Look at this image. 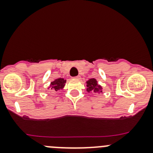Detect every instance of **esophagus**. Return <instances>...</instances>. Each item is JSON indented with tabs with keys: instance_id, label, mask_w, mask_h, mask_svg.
<instances>
[{
	"instance_id": "1",
	"label": "esophagus",
	"mask_w": 153,
	"mask_h": 153,
	"mask_svg": "<svg viewBox=\"0 0 153 153\" xmlns=\"http://www.w3.org/2000/svg\"><path fill=\"white\" fill-rule=\"evenodd\" d=\"M75 79H80V78H81V76H80V75H78V76H75Z\"/></svg>"
}]
</instances>
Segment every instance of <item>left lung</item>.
Returning a JSON list of instances; mask_svg holds the SVG:
<instances>
[{
	"label": "left lung",
	"instance_id": "1",
	"mask_svg": "<svg viewBox=\"0 0 153 153\" xmlns=\"http://www.w3.org/2000/svg\"><path fill=\"white\" fill-rule=\"evenodd\" d=\"M86 91L88 92L94 93H101L102 92V86L98 84V81L95 78H91L86 81Z\"/></svg>",
	"mask_w": 153,
	"mask_h": 153
}]
</instances>
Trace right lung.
I'll list each match as a JSON object with an SVG mask.
<instances>
[{"instance_id": "add662e5", "label": "right lung", "mask_w": 153, "mask_h": 153, "mask_svg": "<svg viewBox=\"0 0 153 153\" xmlns=\"http://www.w3.org/2000/svg\"><path fill=\"white\" fill-rule=\"evenodd\" d=\"M66 82H67V81L64 78H59L58 79H55V81H52L50 83V85L48 87V89H51L52 90L56 91V92L57 91L61 90V89H64Z\"/></svg>"}]
</instances>
